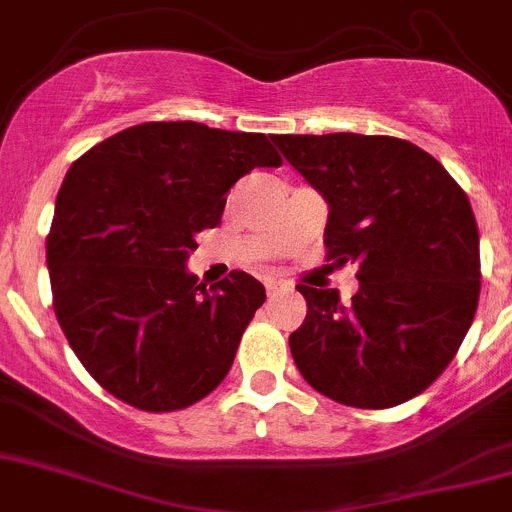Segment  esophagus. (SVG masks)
<instances>
[{"label":"esophagus","instance_id":"obj_1","mask_svg":"<svg viewBox=\"0 0 512 512\" xmlns=\"http://www.w3.org/2000/svg\"><path fill=\"white\" fill-rule=\"evenodd\" d=\"M281 289H284V284H279V281H274V279H269V281H266V294H269V296L279 294Z\"/></svg>","mask_w":512,"mask_h":512}]
</instances>
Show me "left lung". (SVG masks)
Masks as SVG:
<instances>
[{"instance_id": "1", "label": "left lung", "mask_w": 512, "mask_h": 512, "mask_svg": "<svg viewBox=\"0 0 512 512\" xmlns=\"http://www.w3.org/2000/svg\"><path fill=\"white\" fill-rule=\"evenodd\" d=\"M329 203L326 261L357 264L349 304L299 284L289 337L301 377L339 405L384 410L425 392L455 359L480 299V236L457 180L392 135H276Z\"/></svg>"}]
</instances>
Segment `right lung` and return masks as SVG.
I'll use <instances>...</instances> for the list:
<instances>
[{"instance_id":"add662e5","label":"right lung","mask_w":512,"mask_h":512,"mask_svg":"<svg viewBox=\"0 0 512 512\" xmlns=\"http://www.w3.org/2000/svg\"><path fill=\"white\" fill-rule=\"evenodd\" d=\"M281 163L264 133L191 120L133 125L72 163L47 269L62 332L102 389L173 412L223 382L266 291L246 271L206 289L186 261L196 233L221 223L233 183Z\"/></svg>"}]
</instances>
